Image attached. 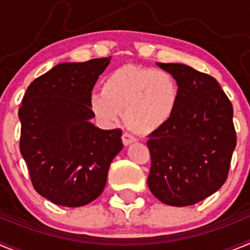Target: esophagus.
<instances>
[{"label": "esophagus", "mask_w": 250, "mask_h": 250, "mask_svg": "<svg viewBox=\"0 0 250 250\" xmlns=\"http://www.w3.org/2000/svg\"><path fill=\"white\" fill-rule=\"evenodd\" d=\"M134 141H136V139L134 138L131 134H129V132H124V134H123V144L125 145V146L132 144Z\"/></svg>", "instance_id": "esophagus-1"}]
</instances>
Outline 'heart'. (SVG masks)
<instances>
[{"label":"heart","instance_id":"b5f03b06","mask_svg":"<svg viewBox=\"0 0 250 250\" xmlns=\"http://www.w3.org/2000/svg\"><path fill=\"white\" fill-rule=\"evenodd\" d=\"M178 101V83L169 72L123 66L106 77L103 91L91 95L90 106L106 126L118 124L125 114L130 129L149 135L171 120Z\"/></svg>","mask_w":250,"mask_h":250}]
</instances>
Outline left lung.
Returning a JSON list of instances; mask_svg holds the SVG:
<instances>
[{"label": "left lung", "mask_w": 250, "mask_h": 250, "mask_svg": "<svg viewBox=\"0 0 250 250\" xmlns=\"http://www.w3.org/2000/svg\"><path fill=\"white\" fill-rule=\"evenodd\" d=\"M156 65L176 80L179 101L171 120L149 135L147 185L164 204L188 207L228 178L237 145L233 105L214 77L183 63Z\"/></svg>", "instance_id": "obj_1"}]
</instances>
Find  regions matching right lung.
Here are the masks:
<instances>
[{
  "mask_svg": "<svg viewBox=\"0 0 250 250\" xmlns=\"http://www.w3.org/2000/svg\"><path fill=\"white\" fill-rule=\"evenodd\" d=\"M110 57L63 62L27 87L19 110L20 150L35 190L54 204L83 207L103 193L121 130L91 123L90 100Z\"/></svg>",
  "mask_w": 250,
  "mask_h": 250,
  "instance_id": "obj_1",
  "label": "right lung"
}]
</instances>
